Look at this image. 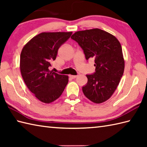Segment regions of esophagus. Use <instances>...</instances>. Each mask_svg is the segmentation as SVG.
<instances>
[{"label": "esophagus", "mask_w": 147, "mask_h": 147, "mask_svg": "<svg viewBox=\"0 0 147 147\" xmlns=\"http://www.w3.org/2000/svg\"><path fill=\"white\" fill-rule=\"evenodd\" d=\"M69 77L72 79H74V78H76L77 76L76 75H69Z\"/></svg>", "instance_id": "obj_1"}]
</instances>
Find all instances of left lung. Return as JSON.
I'll use <instances>...</instances> for the list:
<instances>
[{"label": "left lung", "mask_w": 147, "mask_h": 147, "mask_svg": "<svg viewBox=\"0 0 147 147\" xmlns=\"http://www.w3.org/2000/svg\"><path fill=\"white\" fill-rule=\"evenodd\" d=\"M71 38L82 49L87 61L94 59L95 71L86 74L88 82L82 87L84 95L96 104L107 100L124 73V61L119 42L111 34L98 28L79 31Z\"/></svg>", "instance_id": "left-lung-1"}]
</instances>
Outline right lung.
I'll return each mask as SVG.
<instances>
[{"mask_svg": "<svg viewBox=\"0 0 147 147\" xmlns=\"http://www.w3.org/2000/svg\"><path fill=\"white\" fill-rule=\"evenodd\" d=\"M73 32L41 33L28 42L20 55L24 83L39 100L49 104L57 99L68 83V76L50 71L59 47Z\"/></svg>", "mask_w": 147, "mask_h": 147, "instance_id": "right-lung-1", "label": "right lung"}]
</instances>
